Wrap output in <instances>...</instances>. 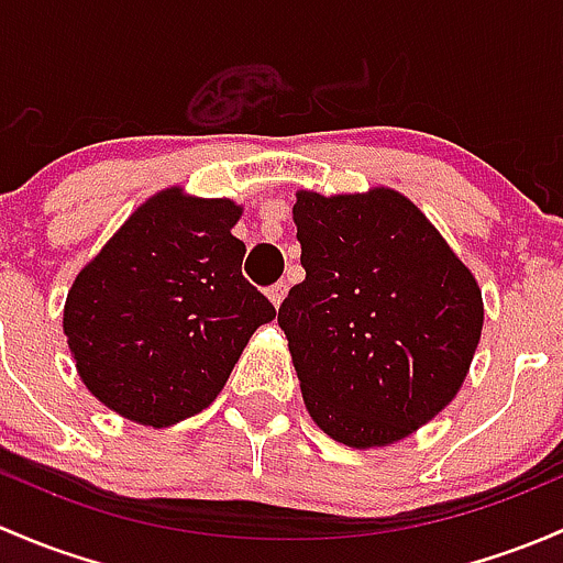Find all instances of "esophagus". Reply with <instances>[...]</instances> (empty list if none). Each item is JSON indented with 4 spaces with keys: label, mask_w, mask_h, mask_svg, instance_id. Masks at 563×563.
<instances>
[{
    "label": "esophagus",
    "mask_w": 563,
    "mask_h": 563,
    "mask_svg": "<svg viewBox=\"0 0 563 563\" xmlns=\"http://www.w3.org/2000/svg\"><path fill=\"white\" fill-rule=\"evenodd\" d=\"M287 282H276V284H271L268 287V298H271V303L274 306H282V300H284V295H287Z\"/></svg>",
    "instance_id": "34e87169"
}]
</instances>
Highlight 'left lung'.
Instances as JSON below:
<instances>
[{"label":"left lung","instance_id":"left-lung-1","mask_svg":"<svg viewBox=\"0 0 563 563\" xmlns=\"http://www.w3.org/2000/svg\"><path fill=\"white\" fill-rule=\"evenodd\" d=\"M306 279L279 306L309 415L335 442L379 448L455 398L483 295L431 222L393 189L300 192Z\"/></svg>","mask_w":563,"mask_h":563}]
</instances>
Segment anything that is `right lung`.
Segmentation results:
<instances>
[{"mask_svg":"<svg viewBox=\"0 0 563 563\" xmlns=\"http://www.w3.org/2000/svg\"><path fill=\"white\" fill-rule=\"evenodd\" d=\"M230 200L167 189L75 279L65 333L84 385L126 420L167 428L217 398L274 303L241 274Z\"/></svg>","mask_w":563,"mask_h":563,"instance_id":"add662e5","label":"right lung"}]
</instances>
